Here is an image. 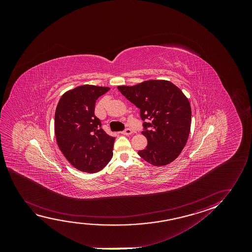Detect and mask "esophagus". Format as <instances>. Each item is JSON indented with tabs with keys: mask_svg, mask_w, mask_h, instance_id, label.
Returning a JSON list of instances; mask_svg holds the SVG:
<instances>
[{
	"mask_svg": "<svg viewBox=\"0 0 252 252\" xmlns=\"http://www.w3.org/2000/svg\"><path fill=\"white\" fill-rule=\"evenodd\" d=\"M121 133L124 135H131V133H132V130H131V129H130V128H126V130H124V131H122Z\"/></svg>",
	"mask_w": 252,
	"mask_h": 252,
	"instance_id": "obj_1",
	"label": "esophagus"
}]
</instances>
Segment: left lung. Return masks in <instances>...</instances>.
I'll list each match as a JSON object with an SVG mask.
<instances>
[{
  "label": "left lung",
  "mask_w": 252,
  "mask_h": 252,
  "mask_svg": "<svg viewBox=\"0 0 252 252\" xmlns=\"http://www.w3.org/2000/svg\"><path fill=\"white\" fill-rule=\"evenodd\" d=\"M118 90L140 109L142 134L147 146L138 155L154 166L173 162L186 145L191 126V107L178 87L166 80H148Z\"/></svg>",
  "instance_id": "obj_1"
}]
</instances>
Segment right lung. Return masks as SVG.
Returning a JSON list of instances; mask_svg holds the SVG:
<instances>
[{
  "label": "right lung",
  "mask_w": 252,
  "mask_h": 252,
  "mask_svg": "<svg viewBox=\"0 0 252 252\" xmlns=\"http://www.w3.org/2000/svg\"><path fill=\"white\" fill-rule=\"evenodd\" d=\"M110 88L82 85L60 98L55 112L56 140L71 165L80 171L96 173L113 158L115 138L101 128L94 115L97 99Z\"/></svg>",
  "instance_id": "1"
}]
</instances>
